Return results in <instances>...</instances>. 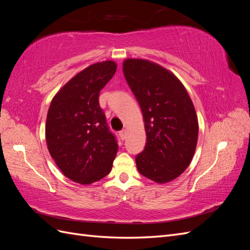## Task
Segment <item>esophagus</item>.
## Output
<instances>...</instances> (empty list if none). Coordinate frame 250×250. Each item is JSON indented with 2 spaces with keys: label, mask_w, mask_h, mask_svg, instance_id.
Segmentation results:
<instances>
[{
  "label": "esophagus",
  "mask_w": 250,
  "mask_h": 250,
  "mask_svg": "<svg viewBox=\"0 0 250 250\" xmlns=\"http://www.w3.org/2000/svg\"><path fill=\"white\" fill-rule=\"evenodd\" d=\"M119 135H120V138H121V139H122V140H125V139H126V130H125V129H123V130L119 131Z\"/></svg>",
  "instance_id": "34e87169"
}]
</instances>
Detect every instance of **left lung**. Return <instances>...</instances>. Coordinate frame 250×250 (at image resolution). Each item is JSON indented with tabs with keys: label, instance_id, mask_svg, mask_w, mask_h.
<instances>
[{
	"label": "left lung",
	"instance_id": "1",
	"mask_svg": "<svg viewBox=\"0 0 250 250\" xmlns=\"http://www.w3.org/2000/svg\"><path fill=\"white\" fill-rule=\"evenodd\" d=\"M125 79L142 109L147 142L135 157L139 172L157 184L178 177L188 167L198 140L193 102L179 79L160 64L128 58Z\"/></svg>",
	"mask_w": 250,
	"mask_h": 250
}]
</instances>
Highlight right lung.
<instances>
[{"label": "right lung", "mask_w": 250, "mask_h": 250, "mask_svg": "<svg viewBox=\"0 0 250 250\" xmlns=\"http://www.w3.org/2000/svg\"><path fill=\"white\" fill-rule=\"evenodd\" d=\"M117 71L112 60L85 67L58 90L46 122L48 150L63 175L90 185L111 171L118 152L99 105L100 90Z\"/></svg>", "instance_id": "1"}]
</instances>
